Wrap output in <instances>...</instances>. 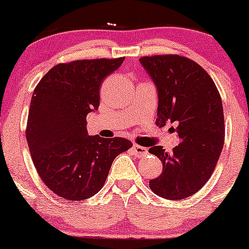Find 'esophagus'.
I'll return each mask as SVG.
<instances>
[{
  "label": "esophagus",
  "mask_w": 249,
  "mask_h": 249,
  "mask_svg": "<svg viewBox=\"0 0 249 249\" xmlns=\"http://www.w3.org/2000/svg\"><path fill=\"white\" fill-rule=\"evenodd\" d=\"M132 151H133L134 156H136V157H145L148 152L146 147L139 146V145H136V144H134L132 146Z\"/></svg>",
  "instance_id": "34e87169"
}]
</instances>
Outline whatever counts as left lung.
I'll list each match as a JSON object with an SVG mask.
<instances>
[{"label": "left lung", "instance_id": "obj_1", "mask_svg": "<svg viewBox=\"0 0 249 249\" xmlns=\"http://www.w3.org/2000/svg\"><path fill=\"white\" fill-rule=\"evenodd\" d=\"M139 62L158 92L157 125L172 123L180 139L172 152L162 146L148 150L162 162V172L150 180V188L161 198L185 199L206 184L224 147L221 98L210 75L192 59L162 55Z\"/></svg>", "mask_w": 249, "mask_h": 249}]
</instances>
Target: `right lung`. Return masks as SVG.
I'll use <instances>...</instances> for the list:
<instances>
[{
	"mask_svg": "<svg viewBox=\"0 0 249 249\" xmlns=\"http://www.w3.org/2000/svg\"><path fill=\"white\" fill-rule=\"evenodd\" d=\"M124 58L55 65L34 90L27 142L37 172L61 198L85 200L101 191L111 165L132 142L89 136L88 113L98 110L102 82Z\"/></svg>",
	"mask_w": 249,
	"mask_h": 249,
	"instance_id": "right-lung-1",
	"label": "right lung"
}]
</instances>
